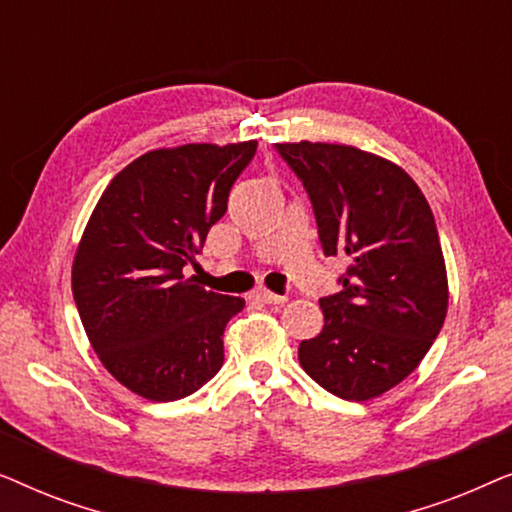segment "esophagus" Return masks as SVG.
Listing matches in <instances>:
<instances>
[{"instance_id": "esophagus-1", "label": "esophagus", "mask_w": 512, "mask_h": 512, "mask_svg": "<svg viewBox=\"0 0 512 512\" xmlns=\"http://www.w3.org/2000/svg\"><path fill=\"white\" fill-rule=\"evenodd\" d=\"M249 298H254V300H258V303H265V305H282V303H286V296H277V293H272L268 289L251 291Z\"/></svg>"}]
</instances>
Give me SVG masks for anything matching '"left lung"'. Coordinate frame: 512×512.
Masks as SVG:
<instances>
[{
	"label": "left lung",
	"instance_id": "8db88e82",
	"mask_svg": "<svg viewBox=\"0 0 512 512\" xmlns=\"http://www.w3.org/2000/svg\"><path fill=\"white\" fill-rule=\"evenodd\" d=\"M275 146L310 195L324 254L349 263L298 361L331 394L370 401L401 384L443 328L450 291L433 212L387 158L347 144Z\"/></svg>",
	"mask_w": 512,
	"mask_h": 512
}]
</instances>
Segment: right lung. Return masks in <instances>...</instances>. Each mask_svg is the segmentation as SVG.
Here are the masks:
<instances>
[{"label":"right lung","instance_id":"1","mask_svg":"<svg viewBox=\"0 0 512 512\" xmlns=\"http://www.w3.org/2000/svg\"><path fill=\"white\" fill-rule=\"evenodd\" d=\"M256 142L184 144L111 179L76 247L72 293L97 359L132 394L191 396L223 366V331L242 298L186 277Z\"/></svg>","mask_w":512,"mask_h":512}]
</instances>
